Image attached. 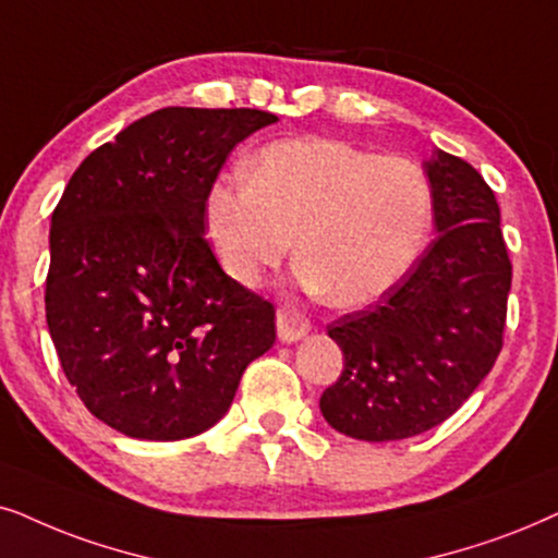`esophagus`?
I'll use <instances>...</instances> for the list:
<instances>
[{"label":"esophagus","mask_w":558,"mask_h":558,"mask_svg":"<svg viewBox=\"0 0 558 558\" xmlns=\"http://www.w3.org/2000/svg\"><path fill=\"white\" fill-rule=\"evenodd\" d=\"M275 324H278V339L283 341V344H293V341L303 339L311 331L308 318L291 306L278 308V314H275Z\"/></svg>","instance_id":"34e87169"}]
</instances>
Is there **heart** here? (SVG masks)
<instances>
[{
    "label": "heart",
    "instance_id": "b5f03b06",
    "mask_svg": "<svg viewBox=\"0 0 558 558\" xmlns=\"http://www.w3.org/2000/svg\"><path fill=\"white\" fill-rule=\"evenodd\" d=\"M434 185L418 162L344 140L291 137L265 145L244 178L206 193L204 227L221 270L257 288L291 252L301 280L339 308L390 293L426 250Z\"/></svg>",
    "mask_w": 558,
    "mask_h": 558
}]
</instances>
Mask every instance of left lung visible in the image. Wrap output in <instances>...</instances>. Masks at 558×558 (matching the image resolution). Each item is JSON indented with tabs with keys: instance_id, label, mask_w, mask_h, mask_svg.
<instances>
[{
	"instance_id": "1",
	"label": "left lung",
	"mask_w": 558,
	"mask_h": 558,
	"mask_svg": "<svg viewBox=\"0 0 558 558\" xmlns=\"http://www.w3.org/2000/svg\"><path fill=\"white\" fill-rule=\"evenodd\" d=\"M423 168L439 236L390 293L329 326L344 369L318 408L331 428L360 441H400L439 426L502 349L512 265L495 193L444 150Z\"/></svg>"
}]
</instances>
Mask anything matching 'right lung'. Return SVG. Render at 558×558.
Listing matches in <instances>:
<instances>
[{"mask_svg": "<svg viewBox=\"0 0 558 558\" xmlns=\"http://www.w3.org/2000/svg\"><path fill=\"white\" fill-rule=\"evenodd\" d=\"M259 109L168 107L96 147L50 219L46 316L78 398L119 434L178 441L211 428L275 311L221 270L204 202Z\"/></svg>", "mask_w": 558, "mask_h": 558, "instance_id": "right-lung-1", "label": "right lung"}]
</instances>
